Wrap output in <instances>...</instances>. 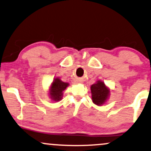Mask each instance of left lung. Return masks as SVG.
I'll return each mask as SVG.
<instances>
[{
    "mask_svg": "<svg viewBox=\"0 0 151 151\" xmlns=\"http://www.w3.org/2000/svg\"><path fill=\"white\" fill-rule=\"evenodd\" d=\"M92 101L96 105L101 106L105 103L110 94V90L104 83L99 81L91 86Z\"/></svg>",
    "mask_w": 151,
    "mask_h": 151,
    "instance_id": "8db88e82",
    "label": "left lung"
}]
</instances>
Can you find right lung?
I'll use <instances>...</instances> for the list:
<instances>
[{"instance_id":"add662e5","label":"right lung","mask_w":151,"mask_h":151,"mask_svg":"<svg viewBox=\"0 0 151 151\" xmlns=\"http://www.w3.org/2000/svg\"><path fill=\"white\" fill-rule=\"evenodd\" d=\"M68 86V83H64L58 78L54 79L50 89V98L55 101H58L62 99L63 91Z\"/></svg>"}]
</instances>
